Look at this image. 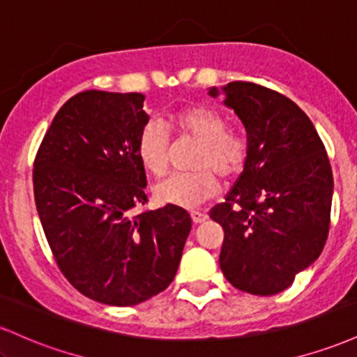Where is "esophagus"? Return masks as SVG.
<instances>
[{
  "instance_id": "1",
  "label": "esophagus",
  "mask_w": 357,
  "mask_h": 357,
  "mask_svg": "<svg viewBox=\"0 0 357 357\" xmlns=\"http://www.w3.org/2000/svg\"><path fill=\"white\" fill-rule=\"evenodd\" d=\"M191 220L195 225H199V223H204V221L208 220V215L206 213H202V211H191Z\"/></svg>"
}]
</instances>
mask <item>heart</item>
Segmentation results:
<instances>
[{
    "label": "heart",
    "instance_id": "b5f03b06",
    "mask_svg": "<svg viewBox=\"0 0 357 357\" xmlns=\"http://www.w3.org/2000/svg\"><path fill=\"white\" fill-rule=\"evenodd\" d=\"M166 126L181 139L199 144L192 159V173L173 174L155 186V199L179 208H196L218 192V178L230 179L243 171L250 139L243 130L228 129L227 117L203 104L184 105L167 116ZM137 155L147 173L162 176L169 166V142L165 126L149 121L137 137Z\"/></svg>",
    "mask_w": 357,
    "mask_h": 357
}]
</instances>
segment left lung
I'll list each match as a JSON object with an SVG mask.
<instances>
[{
	"label": "left lung",
	"mask_w": 357,
	"mask_h": 357,
	"mask_svg": "<svg viewBox=\"0 0 357 357\" xmlns=\"http://www.w3.org/2000/svg\"><path fill=\"white\" fill-rule=\"evenodd\" d=\"M221 92L247 129L250 154L225 203L210 211L225 231L220 267L238 290L273 296L321 255L333 169L312 121L289 97L252 82H230Z\"/></svg>",
	"instance_id": "8db88e82"
}]
</instances>
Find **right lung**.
Returning <instances> with one entry per match:
<instances>
[{
  "instance_id": "1",
  "label": "right lung",
  "mask_w": 357,
  "mask_h": 357,
  "mask_svg": "<svg viewBox=\"0 0 357 357\" xmlns=\"http://www.w3.org/2000/svg\"><path fill=\"white\" fill-rule=\"evenodd\" d=\"M142 93L85 90L61 105L33 165L35 204L56 265L92 301L136 305L173 282L190 213L147 203L137 137Z\"/></svg>"
}]
</instances>
